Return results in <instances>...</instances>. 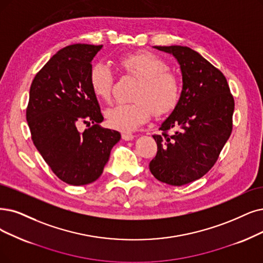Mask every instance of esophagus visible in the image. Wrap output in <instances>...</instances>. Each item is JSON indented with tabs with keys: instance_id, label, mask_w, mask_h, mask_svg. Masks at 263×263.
I'll list each match as a JSON object with an SVG mask.
<instances>
[{
	"instance_id": "obj_1",
	"label": "esophagus",
	"mask_w": 263,
	"mask_h": 263,
	"mask_svg": "<svg viewBox=\"0 0 263 263\" xmlns=\"http://www.w3.org/2000/svg\"><path fill=\"white\" fill-rule=\"evenodd\" d=\"M122 138L125 141H129V140H133L135 138V136L133 134H129V133H123L122 134Z\"/></svg>"
}]
</instances>
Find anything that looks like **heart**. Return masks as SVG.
Returning <instances> with one entry per match:
<instances>
[{"mask_svg": "<svg viewBox=\"0 0 263 263\" xmlns=\"http://www.w3.org/2000/svg\"><path fill=\"white\" fill-rule=\"evenodd\" d=\"M119 67L130 77L137 79L133 103H118L106 111L111 127L125 133L136 130L146 123L151 115L171 111L178 102L180 84L175 74L168 71L166 62L150 51H138L123 55L117 59ZM113 74L108 66L97 64L90 71L91 90L98 99L111 98Z\"/></svg>", "mask_w": 263, "mask_h": 263, "instance_id": "b5f03b06", "label": "heart"}]
</instances>
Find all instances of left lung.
I'll use <instances>...</instances> for the list:
<instances>
[{
	"instance_id": "left-lung-1",
	"label": "left lung",
	"mask_w": 263,
	"mask_h": 263,
	"mask_svg": "<svg viewBox=\"0 0 263 263\" xmlns=\"http://www.w3.org/2000/svg\"><path fill=\"white\" fill-rule=\"evenodd\" d=\"M180 66L182 90L175 109L153 135L157 153L150 172L161 182L180 186L215 165L232 132L234 99L222 72L186 46H154ZM173 129L174 133L168 134Z\"/></svg>"
}]
</instances>
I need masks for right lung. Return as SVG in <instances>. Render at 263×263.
<instances>
[{
  "label": "right lung",
  "mask_w": 263,
  "mask_h": 263,
  "mask_svg": "<svg viewBox=\"0 0 263 263\" xmlns=\"http://www.w3.org/2000/svg\"><path fill=\"white\" fill-rule=\"evenodd\" d=\"M102 45L74 44L60 49L35 76L30 87L27 122L35 148L60 180L71 185L96 181L121 139L103 128L90 86L91 60ZM81 122L93 124L81 133Z\"/></svg>",
  "instance_id": "add662e5"
}]
</instances>
